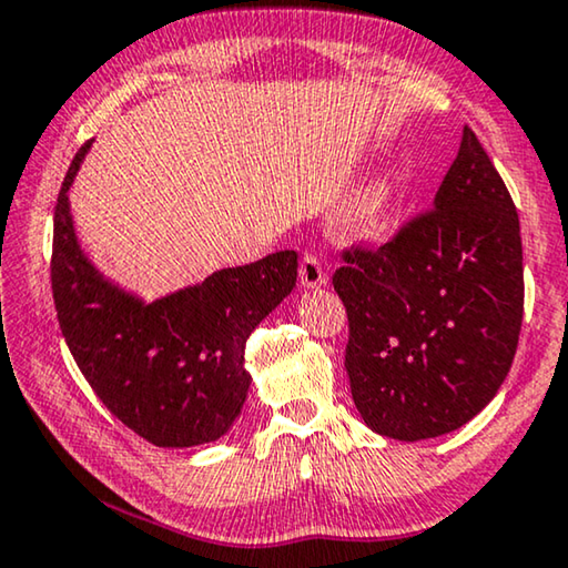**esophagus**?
Segmentation results:
<instances>
[{"label": "esophagus", "instance_id": "1", "mask_svg": "<svg viewBox=\"0 0 568 568\" xmlns=\"http://www.w3.org/2000/svg\"><path fill=\"white\" fill-rule=\"evenodd\" d=\"M298 273H301L303 287H321V285H326V270H324V265H321V260L316 255H311V252H306V255H303Z\"/></svg>", "mask_w": 568, "mask_h": 568}]
</instances>
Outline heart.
<instances>
[{
  "instance_id": "heart-1",
  "label": "heart",
  "mask_w": 568,
  "mask_h": 568,
  "mask_svg": "<svg viewBox=\"0 0 568 568\" xmlns=\"http://www.w3.org/2000/svg\"><path fill=\"white\" fill-rule=\"evenodd\" d=\"M395 203V185L390 178H379L367 189L362 196L357 211H354V222H357L359 232L375 234L385 226L387 216H390Z\"/></svg>"
}]
</instances>
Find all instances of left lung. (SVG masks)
Here are the masks:
<instances>
[{
	"label": "left lung",
	"instance_id": "left-lung-1",
	"mask_svg": "<svg viewBox=\"0 0 568 568\" xmlns=\"http://www.w3.org/2000/svg\"><path fill=\"white\" fill-rule=\"evenodd\" d=\"M342 260L334 291L359 416L397 442L462 428L500 390L523 324L518 211L477 134L464 126L434 209Z\"/></svg>",
	"mask_w": 568,
	"mask_h": 568
}]
</instances>
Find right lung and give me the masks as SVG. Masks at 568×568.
<instances>
[{
	"label": "right lung",
	"instance_id": "obj_1",
	"mask_svg": "<svg viewBox=\"0 0 568 568\" xmlns=\"http://www.w3.org/2000/svg\"><path fill=\"white\" fill-rule=\"evenodd\" d=\"M87 150L75 152L53 216L50 283L68 349L99 400L145 442H216L247 400L244 344L291 295L298 255L273 252L145 303L106 281L75 240L68 189Z\"/></svg>",
	"mask_w": 568,
	"mask_h": 568
}]
</instances>
